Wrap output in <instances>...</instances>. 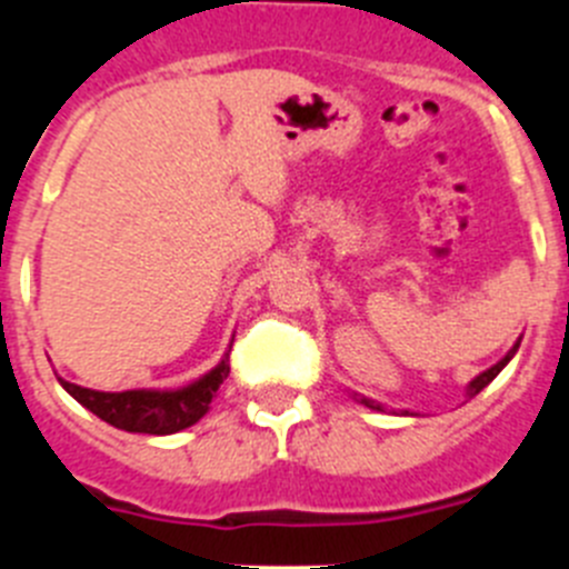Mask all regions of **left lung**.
<instances>
[{
    "mask_svg": "<svg viewBox=\"0 0 569 569\" xmlns=\"http://www.w3.org/2000/svg\"><path fill=\"white\" fill-rule=\"evenodd\" d=\"M519 345H521V339L516 341V345H512L510 350H507V356H505V359H501V361H496V365H492V367H487L485 373H479V376H476V379L470 381V385H467V399H472V396H479L481 390H485V387L490 385V381L496 379V376H499L501 370H505V367H507V361H510L512 356H516V350H519ZM359 401H361V405H365V407H370V410H385V407H381L379 401H373V399H365V396H359ZM405 413H407V410H405Z\"/></svg>",
    "mask_w": 569,
    "mask_h": 569,
    "instance_id": "left-lung-1",
    "label": "left lung"
}]
</instances>
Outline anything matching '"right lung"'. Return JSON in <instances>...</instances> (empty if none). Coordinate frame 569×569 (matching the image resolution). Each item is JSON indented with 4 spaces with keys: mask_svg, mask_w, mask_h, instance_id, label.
Returning <instances> with one entry per match:
<instances>
[{
    "mask_svg": "<svg viewBox=\"0 0 569 569\" xmlns=\"http://www.w3.org/2000/svg\"><path fill=\"white\" fill-rule=\"evenodd\" d=\"M230 365L228 353L213 370L202 379L190 381L176 390H124V393H104V390H90V387L70 385L59 379V385L68 390L90 413L99 416L108 425L128 430V433L148 436H170L184 427L196 425L210 410V401L216 399L222 381L228 379Z\"/></svg>",
    "mask_w": 569,
    "mask_h": 569,
    "instance_id": "right-lung-1",
    "label": "right lung"
}]
</instances>
